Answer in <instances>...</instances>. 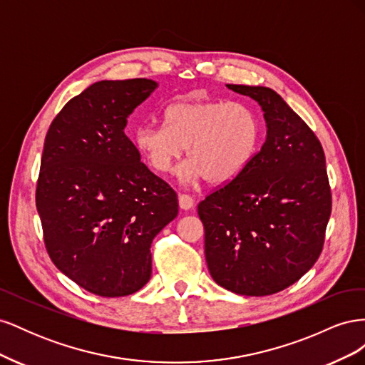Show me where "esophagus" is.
Here are the masks:
<instances>
[{
    "label": "esophagus",
    "mask_w": 365,
    "mask_h": 365,
    "mask_svg": "<svg viewBox=\"0 0 365 365\" xmlns=\"http://www.w3.org/2000/svg\"><path fill=\"white\" fill-rule=\"evenodd\" d=\"M178 202H180V207L182 210H190L193 205H195V200L187 193H180L178 195Z\"/></svg>",
    "instance_id": "34e87169"
}]
</instances>
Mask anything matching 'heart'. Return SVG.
I'll return each mask as SVG.
<instances>
[{"mask_svg":"<svg viewBox=\"0 0 365 365\" xmlns=\"http://www.w3.org/2000/svg\"><path fill=\"white\" fill-rule=\"evenodd\" d=\"M163 126L141 125L135 146L160 175L173 170L185 149L184 178L212 184L235 180L252 160L260 141V120L242 102L182 101L164 108Z\"/></svg>","mask_w":365,"mask_h":365,"instance_id":"b5f03b06","label":"heart"}]
</instances>
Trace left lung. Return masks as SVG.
I'll list each match as a JSON object with an SVG mask.
<instances>
[{"mask_svg":"<svg viewBox=\"0 0 365 365\" xmlns=\"http://www.w3.org/2000/svg\"><path fill=\"white\" fill-rule=\"evenodd\" d=\"M259 102L262 149L235 180L197 204L213 280L240 295L288 288L314 267L324 245L332 193L322 143L267 86L227 85Z\"/></svg>","mask_w":365,"mask_h":365,"instance_id":"1","label":"left lung"}]
</instances>
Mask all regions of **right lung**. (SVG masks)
Returning <instances> with one entry per match:
<instances>
[{
    "label": "right lung",
    "mask_w": 365,
    "mask_h": 365,
    "mask_svg": "<svg viewBox=\"0 0 365 365\" xmlns=\"http://www.w3.org/2000/svg\"><path fill=\"white\" fill-rule=\"evenodd\" d=\"M157 88L102 81L73 97L48 128L36 184L43 244L88 292L123 297L152 274V240L178 215L172 187L140 161L128 115Z\"/></svg>",
    "instance_id": "obj_1"
}]
</instances>
